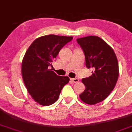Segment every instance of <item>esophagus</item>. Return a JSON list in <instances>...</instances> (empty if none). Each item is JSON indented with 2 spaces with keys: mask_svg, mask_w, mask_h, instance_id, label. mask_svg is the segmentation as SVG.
I'll return each instance as SVG.
<instances>
[{
  "mask_svg": "<svg viewBox=\"0 0 132 132\" xmlns=\"http://www.w3.org/2000/svg\"><path fill=\"white\" fill-rule=\"evenodd\" d=\"M71 80H72V81L74 82V83H77V82L79 81V80L78 78H72V79L71 78Z\"/></svg>",
  "mask_w": 132,
  "mask_h": 132,
  "instance_id": "1",
  "label": "esophagus"
}]
</instances>
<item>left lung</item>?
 <instances>
[{"instance_id": "obj_1", "label": "left lung", "mask_w": 132, "mask_h": 132, "mask_svg": "<svg viewBox=\"0 0 132 132\" xmlns=\"http://www.w3.org/2000/svg\"><path fill=\"white\" fill-rule=\"evenodd\" d=\"M77 42L83 50L87 68L92 75L82 79L85 90L79 95L82 101L95 104L105 100L115 87L119 77V65L113 49L98 36L79 38Z\"/></svg>"}]
</instances>
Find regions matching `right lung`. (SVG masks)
Instances as JSON below:
<instances>
[{"label":"right lung","instance_id":"right-lung-1","mask_svg":"<svg viewBox=\"0 0 132 132\" xmlns=\"http://www.w3.org/2000/svg\"><path fill=\"white\" fill-rule=\"evenodd\" d=\"M72 39L53 34L42 36L32 43L24 56L21 66L24 84L32 99L40 105L56 102L62 88L69 81L68 76H58L49 67H52L60 50Z\"/></svg>","mask_w":132,"mask_h":132}]
</instances>
